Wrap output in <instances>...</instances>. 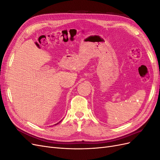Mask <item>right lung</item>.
<instances>
[{
    "instance_id": "obj_1",
    "label": "right lung",
    "mask_w": 160,
    "mask_h": 160,
    "mask_svg": "<svg viewBox=\"0 0 160 160\" xmlns=\"http://www.w3.org/2000/svg\"><path fill=\"white\" fill-rule=\"evenodd\" d=\"M61 122V121H60V122H59V123H60ZM57 124H55V125H57Z\"/></svg>"
}]
</instances>
